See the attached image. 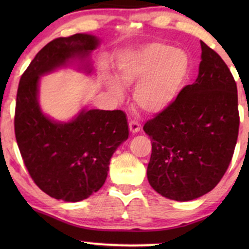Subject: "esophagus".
<instances>
[{
  "mask_svg": "<svg viewBox=\"0 0 249 249\" xmlns=\"http://www.w3.org/2000/svg\"><path fill=\"white\" fill-rule=\"evenodd\" d=\"M129 130H130V132H132V134H136V132L141 130V125H139L137 121L130 120L129 121Z\"/></svg>",
  "mask_w": 249,
  "mask_h": 249,
  "instance_id": "1",
  "label": "esophagus"
}]
</instances>
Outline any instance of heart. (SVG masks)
<instances>
[{"label":"heart","mask_w":249,"mask_h":249,"mask_svg":"<svg viewBox=\"0 0 249 249\" xmlns=\"http://www.w3.org/2000/svg\"><path fill=\"white\" fill-rule=\"evenodd\" d=\"M188 67L185 52L165 43H152L127 52L118 80L130 86L142 77L135 88V103L146 113H159L175 101L185 83ZM111 89L117 96L122 95L117 85H112Z\"/></svg>","instance_id":"b5f03b06"}]
</instances>
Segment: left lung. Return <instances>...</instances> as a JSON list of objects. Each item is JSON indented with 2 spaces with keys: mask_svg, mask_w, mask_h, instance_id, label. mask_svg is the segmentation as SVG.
Here are the masks:
<instances>
[{
  "mask_svg": "<svg viewBox=\"0 0 249 249\" xmlns=\"http://www.w3.org/2000/svg\"><path fill=\"white\" fill-rule=\"evenodd\" d=\"M196 81L144 124L152 138L147 179L166 198L205 195L226 173L239 131L237 85L226 62L204 42Z\"/></svg>",
  "mask_w": 249,
  "mask_h": 249,
  "instance_id": "obj_1",
  "label": "left lung"
}]
</instances>
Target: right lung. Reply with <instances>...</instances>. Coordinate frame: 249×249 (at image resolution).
<instances>
[{
	"instance_id": "add662e5",
	"label": "right lung",
	"mask_w": 249,
	"mask_h": 249,
	"mask_svg": "<svg viewBox=\"0 0 249 249\" xmlns=\"http://www.w3.org/2000/svg\"><path fill=\"white\" fill-rule=\"evenodd\" d=\"M97 45L87 34L53 39L34 57L17 91L15 132L23 163L39 189L64 202L86 199L104 185L112 155L129 136L127 118L121 110H83L67 124L52 121L40 111L38 81Z\"/></svg>"
}]
</instances>
